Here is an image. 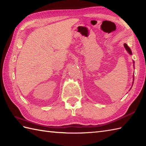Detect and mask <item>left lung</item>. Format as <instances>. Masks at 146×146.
<instances>
[{
	"label": "left lung",
	"mask_w": 146,
	"mask_h": 146,
	"mask_svg": "<svg viewBox=\"0 0 146 146\" xmlns=\"http://www.w3.org/2000/svg\"><path fill=\"white\" fill-rule=\"evenodd\" d=\"M123 46H124V47H125V49L127 50V51L129 53L131 54V55H132V51H131V49H130V48L129 47V46H127V44H125V43H124V44H123ZM133 63L134 64V61H133ZM133 83H134V82H133Z\"/></svg>",
	"instance_id": "8db88e82"
}]
</instances>
